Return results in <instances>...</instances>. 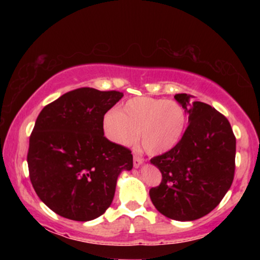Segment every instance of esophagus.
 <instances>
[{"mask_svg": "<svg viewBox=\"0 0 260 260\" xmlns=\"http://www.w3.org/2000/svg\"><path fill=\"white\" fill-rule=\"evenodd\" d=\"M143 157H141V156H138V155H134V166L136 167H140V165L141 163H143Z\"/></svg>", "mask_w": 260, "mask_h": 260, "instance_id": "obj_1", "label": "esophagus"}]
</instances>
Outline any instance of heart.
<instances>
[{
  "label": "heart",
  "mask_w": 260,
  "mask_h": 260,
  "mask_svg": "<svg viewBox=\"0 0 260 260\" xmlns=\"http://www.w3.org/2000/svg\"><path fill=\"white\" fill-rule=\"evenodd\" d=\"M187 115L175 101L152 97H136L104 116L103 129L113 143L130 145L140 135V144L148 154L169 151L184 134ZM139 133H137V131Z\"/></svg>",
  "instance_id": "obj_1"
}]
</instances>
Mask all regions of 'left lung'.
Returning a JSON list of instances; mask_svg holds the SVG:
<instances>
[{
	"label": "left lung",
	"mask_w": 260,
	"mask_h": 260,
	"mask_svg": "<svg viewBox=\"0 0 260 260\" xmlns=\"http://www.w3.org/2000/svg\"><path fill=\"white\" fill-rule=\"evenodd\" d=\"M194 95L175 94L189 115V124L173 149L150 159L162 181L149 195L167 218L191 221L220 204L234 179L236 136L229 119Z\"/></svg>",
	"instance_id": "1"
}]
</instances>
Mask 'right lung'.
Here are the masks:
<instances>
[{"label":"right lung","instance_id":"right-lung-1","mask_svg":"<svg viewBox=\"0 0 260 260\" xmlns=\"http://www.w3.org/2000/svg\"><path fill=\"white\" fill-rule=\"evenodd\" d=\"M119 91L80 87L39 113L29 137L27 162L38 197L60 216L90 221L110 207L117 177L133 169L129 148L104 136L105 113Z\"/></svg>","mask_w":260,"mask_h":260}]
</instances>
